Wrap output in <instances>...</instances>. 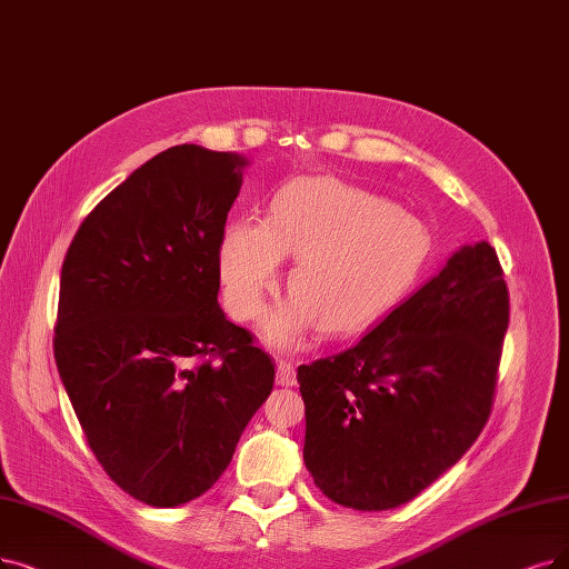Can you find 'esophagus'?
I'll return each instance as SVG.
<instances>
[{
	"label": "esophagus",
	"instance_id": "34e87169",
	"mask_svg": "<svg viewBox=\"0 0 569 569\" xmlns=\"http://www.w3.org/2000/svg\"><path fill=\"white\" fill-rule=\"evenodd\" d=\"M276 380H278V385H282V388H291V385H297V369H293V363L289 359H278Z\"/></svg>",
	"mask_w": 569,
	"mask_h": 569
}]
</instances>
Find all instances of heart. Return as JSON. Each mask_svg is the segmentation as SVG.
Instances as JSON below:
<instances>
[{"label":"heart","mask_w":569,"mask_h":569,"mask_svg":"<svg viewBox=\"0 0 569 569\" xmlns=\"http://www.w3.org/2000/svg\"><path fill=\"white\" fill-rule=\"evenodd\" d=\"M284 254L297 257L287 278L293 301L263 325L278 348L301 343L315 322L346 333L388 310L422 270L429 231L411 212L338 179H293L272 198L266 223L240 219L223 233V303L238 322L261 315Z\"/></svg>","instance_id":"heart-1"}]
</instances>
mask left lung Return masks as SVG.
Listing matches in <instances>:
<instances>
[{
	"label": "left lung",
	"instance_id": "obj_1",
	"mask_svg": "<svg viewBox=\"0 0 569 569\" xmlns=\"http://www.w3.org/2000/svg\"><path fill=\"white\" fill-rule=\"evenodd\" d=\"M509 327V289L488 242L343 352L301 363L303 460L331 502L385 511L411 502L483 431Z\"/></svg>",
	"mask_w": 569,
	"mask_h": 569
}]
</instances>
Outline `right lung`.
<instances>
[{"label":"right lung","instance_id":"add662e5","mask_svg":"<svg viewBox=\"0 0 569 569\" xmlns=\"http://www.w3.org/2000/svg\"><path fill=\"white\" fill-rule=\"evenodd\" d=\"M244 158L179 144L107 193L60 272L53 355L93 456L149 507L208 492L276 363L219 308Z\"/></svg>","mask_w":569,"mask_h":569}]
</instances>
